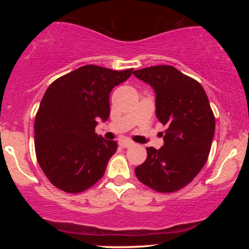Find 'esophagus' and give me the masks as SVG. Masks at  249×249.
Segmentation results:
<instances>
[{
    "label": "esophagus",
    "instance_id": "34e87169",
    "mask_svg": "<svg viewBox=\"0 0 249 249\" xmlns=\"http://www.w3.org/2000/svg\"><path fill=\"white\" fill-rule=\"evenodd\" d=\"M119 145H121L122 147H131V146H133V142H131V141H128V139H124V141H121L119 142Z\"/></svg>",
    "mask_w": 249,
    "mask_h": 249
}]
</instances>
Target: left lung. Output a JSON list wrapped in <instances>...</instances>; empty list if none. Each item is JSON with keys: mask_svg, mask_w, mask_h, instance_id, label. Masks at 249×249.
I'll return each mask as SVG.
<instances>
[{"mask_svg": "<svg viewBox=\"0 0 249 249\" xmlns=\"http://www.w3.org/2000/svg\"><path fill=\"white\" fill-rule=\"evenodd\" d=\"M156 92V115L167 128L164 145L147 147L146 160L134 168L139 181L160 193L185 187L204 165L215 130V118L199 82L171 65L133 71Z\"/></svg>", "mask_w": 249, "mask_h": 249, "instance_id": "left-lung-1", "label": "left lung"}]
</instances>
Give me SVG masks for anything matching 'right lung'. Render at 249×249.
<instances>
[{"mask_svg":"<svg viewBox=\"0 0 249 249\" xmlns=\"http://www.w3.org/2000/svg\"><path fill=\"white\" fill-rule=\"evenodd\" d=\"M132 71L84 65L47 89L34 131L37 161L53 186L79 193L104 176L118 145L95 132L97 121H107L111 90Z\"/></svg>","mask_w":249,"mask_h":249,"instance_id":"right-lung-1","label":"right lung"}]
</instances>
